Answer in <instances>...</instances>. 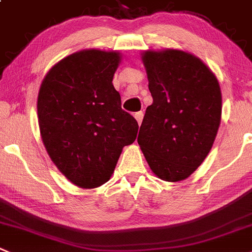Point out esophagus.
I'll use <instances>...</instances> for the list:
<instances>
[{"label":"esophagus","instance_id":"obj_1","mask_svg":"<svg viewBox=\"0 0 252 252\" xmlns=\"http://www.w3.org/2000/svg\"><path fill=\"white\" fill-rule=\"evenodd\" d=\"M135 119L137 120L138 125H141V122H142V119H143V112L142 111H138L135 114Z\"/></svg>","mask_w":252,"mask_h":252}]
</instances>
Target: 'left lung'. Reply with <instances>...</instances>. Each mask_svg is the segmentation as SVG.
I'll return each mask as SVG.
<instances>
[{"instance_id": "left-lung-1", "label": "left lung", "mask_w": 252, "mask_h": 252, "mask_svg": "<svg viewBox=\"0 0 252 252\" xmlns=\"http://www.w3.org/2000/svg\"><path fill=\"white\" fill-rule=\"evenodd\" d=\"M153 97L137 142L151 171L166 182L187 179L209 155L220 121L221 90L202 59L179 49L141 53Z\"/></svg>"}]
</instances>
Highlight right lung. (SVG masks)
I'll use <instances>...</instances> for the list:
<instances>
[{
    "instance_id": "obj_1",
    "label": "right lung",
    "mask_w": 252,
    "mask_h": 252,
    "mask_svg": "<svg viewBox=\"0 0 252 252\" xmlns=\"http://www.w3.org/2000/svg\"><path fill=\"white\" fill-rule=\"evenodd\" d=\"M117 50L84 49L54 64L37 100L40 137L68 181L94 189L111 178L122 148L136 140L137 121L121 109L112 85Z\"/></svg>"
}]
</instances>
